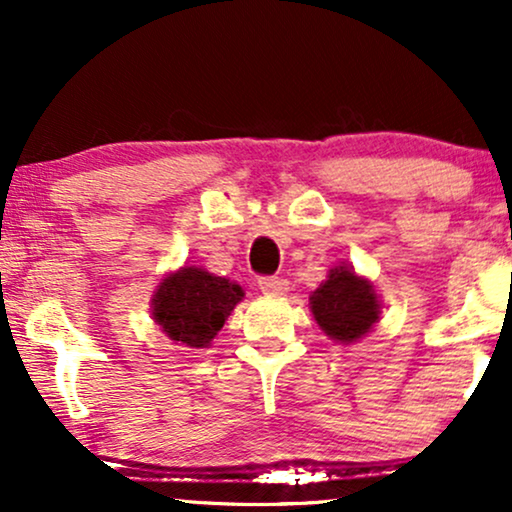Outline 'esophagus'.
Here are the masks:
<instances>
[{"label":"esophagus","instance_id":"34e87169","mask_svg":"<svg viewBox=\"0 0 512 512\" xmlns=\"http://www.w3.org/2000/svg\"><path fill=\"white\" fill-rule=\"evenodd\" d=\"M258 289L268 296H282V293L289 291V282L282 277H261L258 279Z\"/></svg>","mask_w":512,"mask_h":512}]
</instances>
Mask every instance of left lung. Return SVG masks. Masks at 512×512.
I'll return each instance as SVG.
<instances>
[{"label":"left lung","mask_w":512,"mask_h":512,"mask_svg":"<svg viewBox=\"0 0 512 512\" xmlns=\"http://www.w3.org/2000/svg\"><path fill=\"white\" fill-rule=\"evenodd\" d=\"M310 305L317 324L340 342L361 338L380 319L375 289L347 268L331 270L326 282L310 296Z\"/></svg>","instance_id":"1"}]
</instances>
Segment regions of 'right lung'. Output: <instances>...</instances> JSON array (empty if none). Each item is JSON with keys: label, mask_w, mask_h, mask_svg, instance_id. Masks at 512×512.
<instances>
[{"label": "right lung", "mask_w": 512, "mask_h": 512, "mask_svg": "<svg viewBox=\"0 0 512 512\" xmlns=\"http://www.w3.org/2000/svg\"><path fill=\"white\" fill-rule=\"evenodd\" d=\"M242 296L240 286L226 277L184 268L160 282L153 298V319L172 340L186 347H207Z\"/></svg>", "instance_id": "1"}]
</instances>
